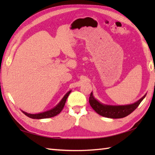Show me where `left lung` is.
I'll return each mask as SVG.
<instances>
[{
    "mask_svg": "<svg viewBox=\"0 0 155 155\" xmlns=\"http://www.w3.org/2000/svg\"><path fill=\"white\" fill-rule=\"evenodd\" d=\"M146 96V94L142 98L135 103L127 105H109V104H104L96 100L91 92L90 94L89 102L91 107L97 114L102 115L103 117H109V118H122L130 114L141 103L143 98Z\"/></svg>",
    "mask_w": 155,
    "mask_h": 155,
    "instance_id": "1",
    "label": "left lung"
}]
</instances>
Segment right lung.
<instances>
[{
  "mask_svg": "<svg viewBox=\"0 0 155 155\" xmlns=\"http://www.w3.org/2000/svg\"><path fill=\"white\" fill-rule=\"evenodd\" d=\"M71 92V90L68 91L65 94V96L63 97V98L61 100V101L57 104V105L53 107V108L48 110V111L39 113V114H28V113L25 112L24 111H22L23 114L27 115L28 117L32 119H44V118H49V117H52L55 116V115H58L60 112L62 111V109H64V105L66 102V100L68 98L69 94Z\"/></svg>",
  "mask_w": 155,
  "mask_h": 155,
  "instance_id": "1",
  "label": "right lung"
}]
</instances>
